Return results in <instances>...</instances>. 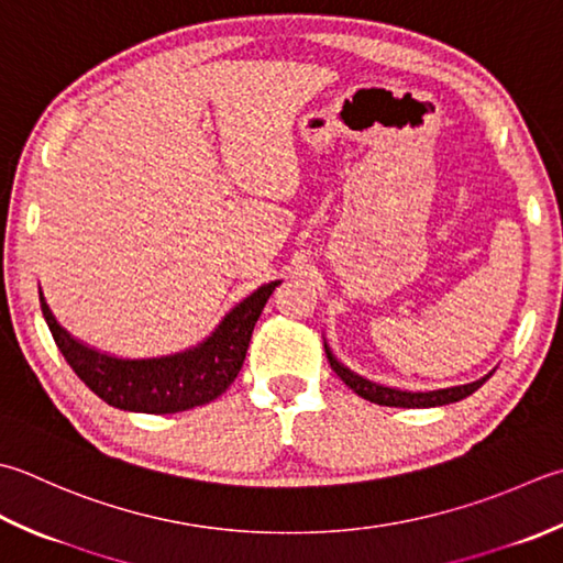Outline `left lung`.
<instances>
[{
  "instance_id": "left-lung-1",
  "label": "left lung",
  "mask_w": 563,
  "mask_h": 563,
  "mask_svg": "<svg viewBox=\"0 0 563 563\" xmlns=\"http://www.w3.org/2000/svg\"><path fill=\"white\" fill-rule=\"evenodd\" d=\"M324 351L329 358V366L334 368L336 376L344 380L351 390L356 395H361L363 400H371L376 405H385V407H442V405H451L468 398V395L476 393L483 383H486L495 368L486 376L473 380V383H464V385H451V388H439V390H402V388H390V385H380L371 378H363L358 373L351 371L349 366H344L329 349L327 339H324Z\"/></svg>"
}]
</instances>
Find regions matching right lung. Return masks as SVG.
<instances>
[{"label": "right lung", "mask_w": 563, "mask_h": 563, "mask_svg": "<svg viewBox=\"0 0 563 563\" xmlns=\"http://www.w3.org/2000/svg\"><path fill=\"white\" fill-rule=\"evenodd\" d=\"M278 285L280 280H273L253 290L195 346L153 358H121L85 344L58 324L41 290L38 297L60 354L97 398L126 412L173 415L217 400L234 383L244 366L253 327Z\"/></svg>", "instance_id": "obj_1"}]
</instances>
